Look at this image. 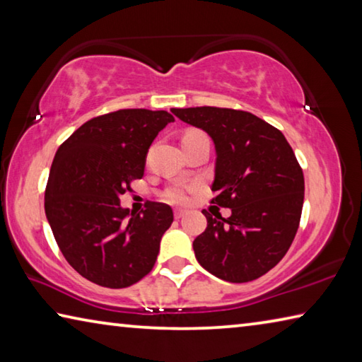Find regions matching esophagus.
Segmentation results:
<instances>
[{
  "instance_id": "esophagus-1",
  "label": "esophagus",
  "mask_w": 362,
  "mask_h": 362,
  "mask_svg": "<svg viewBox=\"0 0 362 362\" xmlns=\"http://www.w3.org/2000/svg\"><path fill=\"white\" fill-rule=\"evenodd\" d=\"M183 216H185V211H182V209H175L174 211V217L175 218H182Z\"/></svg>"
}]
</instances>
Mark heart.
I'll list each match as a JSON object with an SVG mask.
<instances>
[{
  "label": "heart",
  "instance_id": "1",
  "mask_svg": "<svg viewBox=\"0 0 362 362\" xmlns=\"http://www.w3.org/2000/svg\"><path fill=\"white\" fill-rule=\"evenodd\" d=\"M198 137H207L204 132L196 131V129H189L182 136V144L188 142V140L198 139ZM194 189V187L187 185V183H173L169 185L166 189L163 192V199L168 201L170 204H185L189 199V193Z\"/></svg>",
  "mask_w": 362,
  "mask_h": 362
}]
</instances>
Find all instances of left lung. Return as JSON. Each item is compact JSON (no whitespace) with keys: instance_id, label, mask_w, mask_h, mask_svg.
Instances as JSON below:
<instances>
[{"instance_id":"left-lung-1","label":"left lung","mask_w":362,"mask_h":362,"mask_svg":"<svg viewBox=\"0 0 362 362\" xmlns=\"http://www.w3.org/2000/svg\"><path fill=\"white\" fill-rule=\"evenodd\" d=\"M188 124L201 127L216 144V179L211 203L231 216L212 217L193 241L196 260L228 283L263 276L289 250L302 217L305 180L283 132L243 110L173 108Z\"/></svg>"}]
</instances>
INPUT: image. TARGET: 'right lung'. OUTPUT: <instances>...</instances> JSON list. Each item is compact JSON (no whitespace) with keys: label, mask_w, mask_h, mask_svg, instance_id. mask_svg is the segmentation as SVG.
Segmentation results:
<instances>
[{"label":"right lung","mask_w":362,"mask_h":362,"mask_svg":"<svg viewBox=\"0 0 362 362\" xmlns=\"http://www.w3.org/2000/svg\"><path fill=\"white\" fill-rule=\"evenodd\" d=\"M174 116L126 108L84 122L59 146L49 173L46 217L65 260L90 283L122 289L155 267L159 241L174 220L168 204L144 211L119 206V196L144 177L158 132Z\"/></svg>","instance_id":"right-lung-1"}]
</instances>
